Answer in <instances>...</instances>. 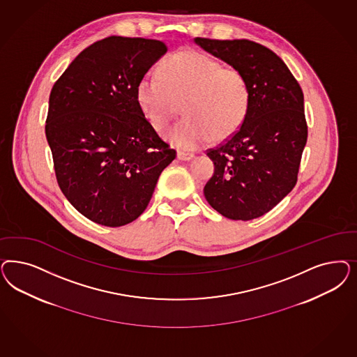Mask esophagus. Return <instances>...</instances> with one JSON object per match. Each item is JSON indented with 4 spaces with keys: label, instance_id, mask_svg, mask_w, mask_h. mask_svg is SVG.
I'll use <instances>...</instances> for the list:
<instances>
[{
    "label": "esophagus",
    "instance_id": "obj_1",
    "mask_svg": "<svg viewBox=\"0 0 357 357\" xmlns=\"http://www.w3.org/2000/svg\"><path fill=\"white\" fill-rule=\"evenodd\" d=\"M193 158H195V155L190 153V152H184V151H178L177 152V159L178 160L189 161L192 160Z\"/></svg>",
    "mask_w": 357,
    "mask_h": 357
}]
</instances>
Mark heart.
<instances>
[{
	"mask_svg": "<svg viewBox=\"0 0 357 357\" xmlns=\"http://www.w3.org/2000/svg\"><path fill=\"white\" fill-rule=\"evenodd\" d=\"M137 100L156 130L168 126L183 104L186 116L167 132V139L180 150H196L213 137L226 138L241 127L251 93L241 69L184 50L164 59L159 75L142 76Z\"/></svg>",
	"mask_w": 357,
	"mask_h": 357,
	"instance_id": "heart-1",
	"label": "heart"
}]
</instances>
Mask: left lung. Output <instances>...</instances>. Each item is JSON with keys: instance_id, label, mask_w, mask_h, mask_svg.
I'll return each mask as SVG.
<instances>
[{"instance_id": "left-lung-1", "label": "left lung", "mask_w": 357, "mask_h": 357, "mask_svg": "<svg viewBox=\"0 0 357 357\" xmlns=\"http://www.w3.org/2000/svg\"><path fill=\"white\" fill-rule=\"evenodd\" d=\"M250 85V109L239 130L207 152L214 174L204 188L210 206L226 218L250 220L272 210L297 183L307 140L303 93L287 64L247 39L195 38Z\"/></svg>"}]
</instances>
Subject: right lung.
<instances>
[{
  "mask_svg": "<svg viewBox=\"0 0 357 357\" xmlns=\"http://www.w3.org/2000/svg\"><path fill=\"white\" fill-rule=\"evenodd\" d=\"M165 52L160 40L105 38L76 56L50 94L46 137L59 186L98 225L138 218L176 158L137 100L139 80Z\"/></svg>",
  "mask_w": 357,
  "mask_h": 357,
  "instance_id": "obj_1",
  "label": "right lung"
}]
</instances>
